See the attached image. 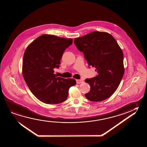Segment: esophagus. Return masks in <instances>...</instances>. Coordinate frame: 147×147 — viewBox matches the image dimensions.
<instances>
[{
  "label": "esophagus",
  "instance_id": "34e87169",
  "mask_svg": "<svg viewBox=\"0 0 147 147\" xmlns=\"http://www.w3.org/2000/svg\"><path fill=\"white\" fill-rule=\"evenodd\" d=\"M76 82L77 84H80V83H83V81H82L81 80H79V79H77L76 80Z\"/></svg>",
  "mask_w": 147,
  "mask_h": 147
}]
</instances>
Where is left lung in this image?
I'll return each instance as SVG.
<instances>
[{"mask_svg": "<svg viewBox=\"0 0 147 147\" xmlns=\"http://www.w3.org/2000/svg\"><path fill=\"white\" fill-rule=\"evenodd\" d=\"M74 43L84 55L88 67H94L98 73L85 80L90 87L85 96L94 102L109 98L119 86L125 71L123 54L116 40L108 33L95 31L75 38Z\"/></svg>", "mask_w": 147, "mask_h": 147, "instance_id": "obj_1", "label": "left lung"}]
</instances>
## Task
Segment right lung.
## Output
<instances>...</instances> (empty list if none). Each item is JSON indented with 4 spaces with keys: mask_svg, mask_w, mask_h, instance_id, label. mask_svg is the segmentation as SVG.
<instances>
[{
    "mask_svg": "<svg viewBox=\"0 0 147 147\" xmlns=\"http://www.w3.org/2000/svg\"><path fill=\"white\" fill-rule=\"evenodd\" d=\"M72 39L44 34L36 38L25 50L22 75L33 94L46 104H59L67 99L70 87L76 84L74 79L54 74L60 67L63 53Z\"/></svg>",
    "mask_w": 147,
    "mask_h": 147,
    "instance_id": "obj_1",
    "label": "right lung"
}]
</instances>
